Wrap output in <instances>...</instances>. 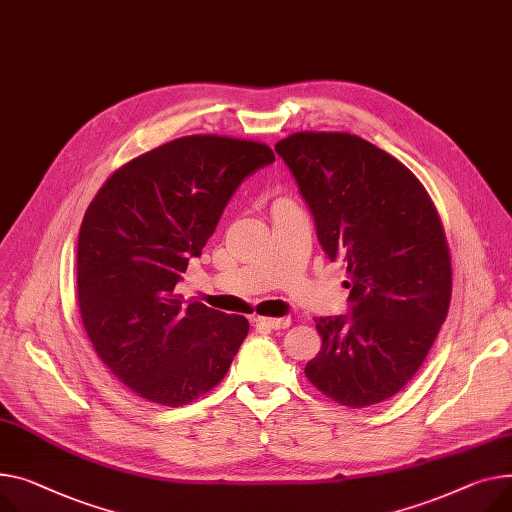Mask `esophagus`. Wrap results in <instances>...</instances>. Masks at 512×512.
<instances>
[{"label": "esophagus", "mask_w": 512, "mask_h": 512, "mask_svg": "<svg viewBox=\"0 0 512 512\" xmlns=\"http://www.w3.org/2000/svg\"><path fill=\"white\" fill-rule=\"evenodd\" d=\"M253 323L257 327H267V329H286L290 327L292 319L290 317H253Z\"/></svg>", "instance_id": "obj_1"}]
</instances>
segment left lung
<instances>
[{"label":"left lung","instance_id":"left-lung-1","mask_svg":"<svg viewBox=\"0 0 512 512\" xmlns=\"http://www.w3.org/2000/svg\"><path fill=\"white\" fill-rule=\"evenodd\" d=\"M331 261L344 259L350 317H319L304 366L329 399L368 407L412 381L451 304V255L424 185L385 150L344 131H298L276 144Z\"/></svg>","mask_w":512,"mask_h":512}]
</instances>
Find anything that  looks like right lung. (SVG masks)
Returning <instances> with one entry per match:
<instances>
[{
  "instance_id": "1",
  "label": "right lung",
  "mask_w": 512,
  "mask_h": 512,
  "mask_svg": "<svg viewBox=\"0 0 512 512\" xmlns=\"http://www.w3.org/2000/svg\"><path fill=\"white\" fill-rule=\"evenodd\" d=\"M274 160L261 142L185 135L117 168L90 201L80 315L98 358L135 395L179 407L226 377L249 321L185 302L175 286L236 187Z\"/></svg>"
}]
</instances>
